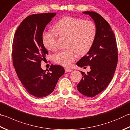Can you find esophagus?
<instances>
[{
    "label": "esophagus",
    "mask_w": 130,
    "mask_h": 130,
    "mask_svg": "<svg viewBox=\"0 0 130 130\" xmlns=\"http://www.w3.org/2000/svg\"><path fill=\"white\" fill-rule=\"evenodd\" d=\"M72 71V70L70 69V68H65V72L66 73H67V72H71Z\"/></svg>",
    "instance_id": "34e87169"
}]
</instances>
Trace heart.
Returning <instances> with one entry per match:
<instances>
[{"mask_svg": "<svg viewBox=\"0 0 130 130\" xmlns=\"http://www.w3.org/2000/svg\"><path fill=\"white\" fill-rule=\"evenodd\" d=\"M54 31H45L42 36L45 47L48 50L57 49L58 37H67V50L60 51L53 56L57 64L69 66L76 59L77 54L85 55L90 50L96 36L97 28L91 21L72 17H65L59 20L53 27Z\"/></svg>", "mask_w": 130, "mask_h": 130, "instance_id": "1", "label": "heart"}]
</instances>
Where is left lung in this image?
Listing matches in <instances>:
<instances>
[{
  "label": "left lung",
  "mask_w": 130,
  "mask_h": 130,
  "mask_svg": "<svg viewBox=\"0 0 130 130\" xmlns=\"http://www.w3.org/2000/svg\"><path fill=\"white\" fill-rule=\"evenodd\" d=\"M93 20L97 33L94 43L86 55L76 63L80 67L90 66V71H81L82 79L77 85L78 91L88 97H93L106 89L110 83L118 63V48L110 25L96 12L85 11Z\"/></svg>",
  "instance_id": "obj_1"
}]
</instances>
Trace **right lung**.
Segmentation results:
<instances>
[{
	"mask_svg": "<svg viewBox=\"0 0 130 130\" xmlns=\"http://www.w3.org/2000/svg\"><path fill=\"white\" fill-rule=\"evenodd\" d=\"M56 13L31 14L20 24L12 44V59L19 80L29 94L37 98L45 97L55 89L64 68L51 64L43 70L41 62L48 51L43 45V32Z\"/></svg>",
	"mask_w": 130,
	"mask_h": 130,
	"instance_id": "right-lung-1",
	"label": "right lung"
}]
</instances>
